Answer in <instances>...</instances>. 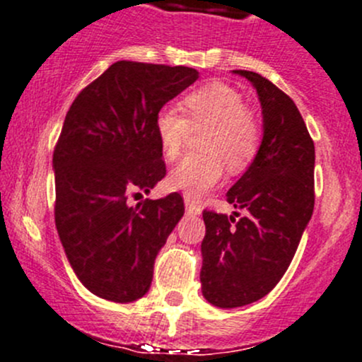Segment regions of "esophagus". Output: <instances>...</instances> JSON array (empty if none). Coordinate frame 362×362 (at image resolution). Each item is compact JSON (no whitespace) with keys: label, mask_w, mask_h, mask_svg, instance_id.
Here are the masks:
<instances>
[{"label":"esophagus","mask_w":362,"mask_h":362,"mask_svg":"<svg viewBox=\"0 0 362 362\" xmlns=\"http://www.w3.org/2000/svg\"><path fill=\"white\" fill-rule=\"evenodd\" d=\"M185 207H186V212L192 216H199L200 212H202V209L197 206V204H193L188 197H185Z\"/></svg>","instance_id":"esophagus-1"}]
</instances>
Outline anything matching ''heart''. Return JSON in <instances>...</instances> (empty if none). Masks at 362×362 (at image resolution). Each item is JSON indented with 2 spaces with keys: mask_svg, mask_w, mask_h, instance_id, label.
Instances as JSON below:
<instances>
[{
  "mask_svg": "<svg viewBox=\"0 0 362 362\" xmlns=\"http://www.w3.org/2000/svg\"><path fill=\"white\" fill-rule=\"evenodd\" d=\"M185 117L173 106H163L155 117L160 150L174 160L185 148L189 127L209 129L204 139V156H186L169 174V186L188 199H200L221 181L225 163L230 170H240L256 153L258 125L247 113L245 100L223 83H211L188 94L182 100Z\"/></svg>",
  "mask_w": 362,
  "mask_h": 362,
  "instance_id": "1",
  "label": "heart"
}]
</instances>
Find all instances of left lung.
Masks as SVG:
<instances>
[{
  "label": "left lung",
  "mask_w": 362,
  "mask_h": 362,
  "mask_svg": "<svg viewBox=\"0 0 362 362\" xmlns=\"http://www.w3.org/2000/svg\"><path fill=\"white\" fill-rule=\"evenodd\" d=\"M233 73L256 88L263 137L226 193L235 212L202 214V294L219 308L255 303L277 286L314 212L315 148L296 104L262 74Z\"/></svg>",
  "instance_id": "8db88e82"
}]
</instances>
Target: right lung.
Returning <instances> with one entry per match:
<instances>
[{
    "mask_svg": "<svg viewBox=\"0 0 362 362\" xmlns=\"http://www.w3.org/2000/svg\"><path fill=\"white\" fill-rule=\"evenodd\" d=\"M197 78L185 66L118 61L66 115L54 151L55 226L78 281L95 296L129 303L150 289L185 204L180 193L127 202L165 176L155 117Z\"/></svg>",
    "mask_w": 362,
    "mask_h": 362,
    "instance_id": "obj_1",
    "label": "right lung"
}]
</instances>
